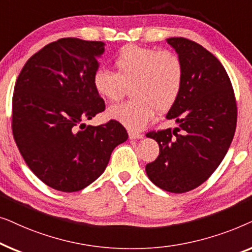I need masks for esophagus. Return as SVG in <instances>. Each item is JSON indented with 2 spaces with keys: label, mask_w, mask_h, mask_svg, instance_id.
<instances>
[{
  "label": "esophagus",
  "mask_w": 252,
  "mask_h": 252,
  "mask_svg": "<svg viewBox=\"0 0 252 252\" xmlns=\"http://www.w3.org/2000/svg\"><path fill=\"white\" fill-rule=\"evenodd\" d=\"M128 136L130 140H139V139H143V134L137 133V132H133V130H129L128 132Z\"/></svg>",
  "instance_id": "34e87169"
}]
</instances>
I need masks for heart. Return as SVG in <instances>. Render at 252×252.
I'll list each match as a JSON object with an SVG mask.
<instances>
[{
  "mask_svg": "<svg viewBox=\"0 0 252 252\" xmlns=\"http://www.w3.org/2000/svg\"><path fill=\"white\" fill-rule=\"evenodd\" d=\"M116 73L97 68L93 87L105 101L115 102L130 88L128 101L110 106L108 118L128 129H142L156 110L166 112L177 103L185 81L181 58L172 51L126 44L113 58Z\"/></svg>",
  "mask_w": 252,
  "mask_h": 252,
  "instance_id": "obj_1",
  "label": "heart"
}]
</instances>
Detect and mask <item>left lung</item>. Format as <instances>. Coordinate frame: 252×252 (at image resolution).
Returning a JSON list of instances; mask_svg holds the SVG:
<instances>
[{
    "instance_id": "8db88e82",
    "label": "left lung",
    "mask_w": 252,
    "mask_h": 252,
    "mask_svg": "<svg viewBox=\"0 0 252 252\" xmlns=\"http://www.w3.org/2000/svg\"><path fill=\"white\" fill-rule=\"evenodd\" d=\"M166 42L185 67L181 94L166 115L179 127L147 134L158 143L159 155L146 172L157 187L179 194L201 186L221 163L235 133L237 109L218 58L186 37Z\"/></svg>"
}]
</instances>
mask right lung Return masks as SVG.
Returning a JSON list of instances; mask_svg holds the SVG:
<instances>
[{"label": "right lung", "mask_w": 252, "mask_h": 252, "mask_svg": "<svg viewBox=\"0 0 252 252\" xmlns=\"http://www.w3.org/2000/svg\"><path fill=\"white\" fill-rule=\"evenodd\" d=\"M104 46L60 39L34 54L17 78L13 137L31 171L56 190L87 187L104 172L113 149L128 139L116 120L99 126L82 123L105 109L93 87Z\"/></svg>", "instance_id": "right-lung-1"}]
</instances>
